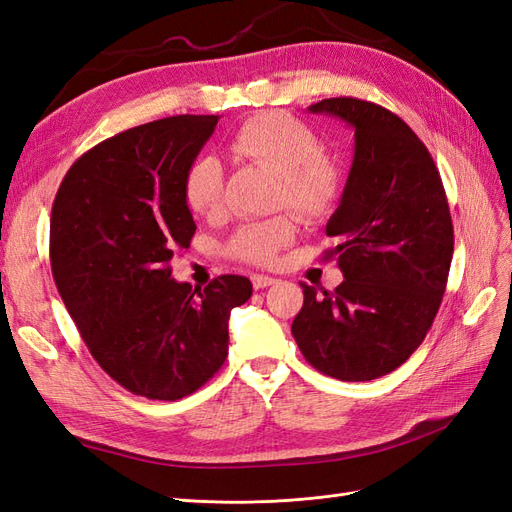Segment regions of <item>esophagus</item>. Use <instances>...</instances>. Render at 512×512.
I'll list each match as a JSON object with an SVG mask.
<instances>
[{"instance_id":"obj_1","label":"esophagus","mask_w":512,"mask_h":512,"mask_svg":"<svg viewBox=\"0 0 512 512\" xmlns=\"http://www.w3.org/2000/svg\"><path fill=\"white\" fill-rule=\"evenodd\" d=\"M275 282H277V280H275V277H271V275H252V286H254L256 290L273 286Z\"/></svg>"}]
</instances>
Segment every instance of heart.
I'll return each mask as SVG.
<instances>
[{"mask_svg": "<svg viewBox=\"0 0 512 512\" xmlns=\"http://www.w3.org/2000/svg\"><path fill=\"white\" fill-rule=\"evenodd\" d=\"M228 151L277 177V205H286L305 220H322L335 209L344 190L339 166L320 153L316 132L286 113H262L243 121L230 134ZM224 170L218 158L198 156L183 177V200L196 215L215 213L222 200ZM297 226L286 215L247 222L226 243V254L247 265H273L277 254L294 241Z\"/></svg>", "mask_w": 512, "mask_h": 512, "instance_id": "1", "label": "heart"}]
</instances>
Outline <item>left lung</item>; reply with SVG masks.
<instances>
[{
	"mask_svg": "<svg viewBox=\"0 0 512 512\" xmlns=\"http://www.w3.org/2000/svg\"><path fill=\"white\" fill-rule=\"evenodd\" d=\"M354 130L342 203L327 224L346 280L333 292L301 284L292 320L305 361L344 382L391 374L423 344L453 260V222L431 153L404 119L359 98L309 106Z\"/></svg>",
	"mask_w": 512,
	"mask_h": 512,
	"instance_id": "8db88e82",
	"label": "left lung"
}]
</instances>
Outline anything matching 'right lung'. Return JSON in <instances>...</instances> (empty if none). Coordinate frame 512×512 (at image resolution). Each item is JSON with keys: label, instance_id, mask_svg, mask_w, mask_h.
Listing matches in <instances>:
<instances>
[{"label": "right lung", "instance_id": "obj_1", "mask_svg": "<svg viewBox=\"0 0 512 512\" xmlns=\"http://www.w3.org/2000/svg\"><path fill=\"white\" fill-rule=\"evenodd\" d=\"M218 115H177L119 132L85 151L51 211V269L98 365L123 389L188 397L228 356L230 309L252 297L243 275L205 288L170 280V258L196 224L183 177Z\"/></svg>", "mask_w": 512, "mask_h": 512}]
</instances>
